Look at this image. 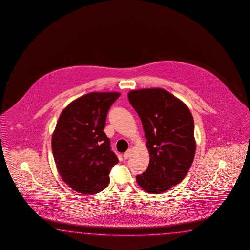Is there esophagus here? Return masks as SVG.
I'll return each instance as SVG.
<instances>
[{
  "label": "esophagus",
  "instance_id": "1",
  "mask_svg": "<svg viewBox=\"0 0 250 250\" xmlns=\"http://www.w3.org/2000/svg\"><path fill=\"white\" fill-rule=\"evenodd\" d=\"M131 153H132V149H130L129 148L128 150L126 152H125L124 153V155H123V157H124V159H128L129 157L131 156Z\"/></svg>",
  "mask_w": 250,
  "mask_h": 250
}]
</instances>
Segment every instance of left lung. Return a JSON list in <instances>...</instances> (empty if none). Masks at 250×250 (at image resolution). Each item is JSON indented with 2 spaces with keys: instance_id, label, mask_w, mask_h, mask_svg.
I'll return each instance as SVG.
<instances>
[{
  "instance_id": "1",
  "label": "left lung",
  "mask_w": 250,
  "mask_h": 250,
  "mask_svg": "<svg viewBox=\"0 0 250 250\" xmlns=\"http://www.w3.org/2000/svg\"><path fill=\"white\" fill-rule=\"evenodd\" d=\"M128 100L140 117L150 160L139 186L159 194L182 182L195 155L194 122L189 108L163 89L130 91Z\"/></svg>"
}]
</instances>
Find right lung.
<instances>
[{"mask_svg":"<svg viewBox=\"0 0 250 250\" xmlns=\"http://www.w3.org/2000/svg\"><path fill=\"white\" fill-rule=\"evenodd\" d=\"M121 94L91 92L77 99L61 113L52 136V153L59 173L72 189L95 194L110 182L118 163L104 131L110 107Z\"/></svg>","mask_w":250,"mask_h":250,"instance_id":"add662e5","label":"right lung"}]
</instances>
